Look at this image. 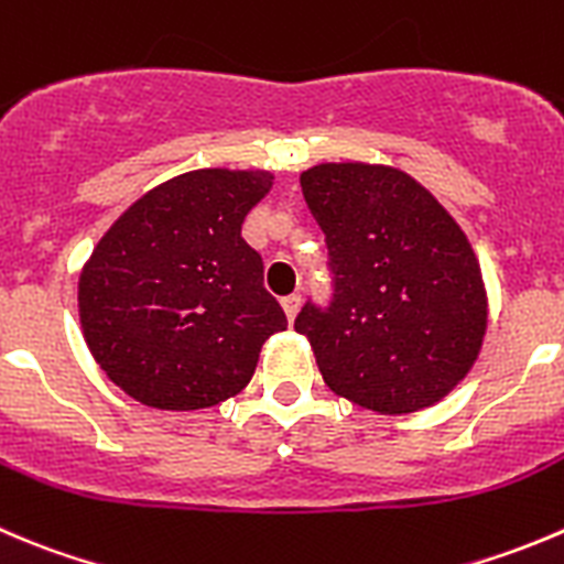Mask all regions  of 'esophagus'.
Masks as SVG:
<instances>
[{"label":"esophagus","instance_id":"obj_1","mask_svg":"<svg viewBox=\"0 0 564 564\" xmlns=\"http://www.w3.org/2000/svg\"><path fill=\"white\" fill-rule=\"evenodd\" d=\"M281 305H283V311H286L289 322H292L300 311V294H289V297L281 300Z\"/></svg>","mask_w":564,"mask_h":564}]
</instances>
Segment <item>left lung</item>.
Listing matches in <instances>:
<instances>
[{
	"label": "left lung",
	"instance_id": "8db88e82",
	"mask_svg": "<svg viewBox=\"0 0 564 564\" xmlns=\"http://www.w3.org/2000/svg\"><path fill=\"white\" fill-rule=\"evenodd\" d=\"M300 184L336 275L330 308L308 303L294 319L322 380L380 415L433 408L471 371L488 330L466 231L391 165L322 162Z\"/></svg>",
	"mask_w": 564,
	"mask_h": 564
}]
</instances>
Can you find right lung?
I'll list each match as a JSON object with an SVG mask.
<instances>
[{
  "label": "right lung",
  "mask_w": 564,
  "mask_h": 564,
  "mask_svg": "<svg viewBox=\"0 0 564 564\" xmlns=\"http://www.w3.org/2000/svg\"><path fill=\"white\" fill-rule=\"evenodd\" d=\"M270 171H189L137 198L79 272V322L104 375L156 410H200L237 397L261 347L286 330L242 239Z\"/></svg>",
  "instance_id": "obj_1"
}]
</instances>
